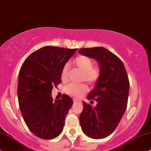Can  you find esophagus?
I'll return each instance as SVG.
<instances>
[{"instance_id": "1", "label": "esophagus", "mask_w": 151, "mask_h": 151, "mask_svg": "<svg viewBox=\"0 0 151 151\" xmlns=\"http://www.w3.org/2000/svg\"><path fill=\"white\" fill-rule=\"evenodd\" d=\"M79 99H77V98H74L73 99V101L74 102H77V101H79Z\"/></svg>"}]
</instances>
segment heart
<instances>
[{"label": "heart", "mask_w": 151, "mask_h": 151, "mask_svg": "<svg viewBox=\"0 0 151 151\" xmlns=\"http://www.w3.org/2000/svg\"><path fill=\"white\" fill-rule=\"evenodd\" d=\"M76 69L81 72L80 81H86L90 85H94L101 75V70L97 65H93L94 62L91 58L85 55H79L74 61ZM70 74V63H66L61 70V80L68 81ZM88 90V86L85 83H70L64 88V91L69 95L75 97L83 96Z\"/></svg>", "instance_id": "obj_1"}]
</instances>
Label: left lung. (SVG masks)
<instances>
[{
	"mask_svg": "<svg viewBox=\"0 0 151 151\" xmlns=\"http://www.w3.org/2000/svg\"><path fill=\"white\" fill-rule=\"evenodd\" d=\"M78 52L95 59L101 70L95 88L87 96L97 104L92 107L83 101L80 125L90 137L105 138L116 129L127 107L130 86L127 72L121 59L106 48H81Z\"/></svg>",
	"mask_w": 151,
	"mask_h": 151,
	"instance_id": "1",
	"label": "left lung"
}]
</instances>
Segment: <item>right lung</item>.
Returning a JSON list of instances; mask_svg holds the SVG:
<instances>
[{
    "label": "right lung",
    "instance_id": "1",
    "mask_svg": "<svg viewBox=\"0 0 151 151\" xmlns=\"http://www.w3.org/2000/svg\"><path fill=\"white\" fill-rule=\"evenodd\" d=\"M77 48L45 46L32 52L19 72L17 94L19 108L32 133L52 139L63 131L65 119L73 101L67 94L53 101L54 86L61 82V70Z\"/></svg>",
    "mask_w": 151,
    "mask_h": 151
}]
</instances>
